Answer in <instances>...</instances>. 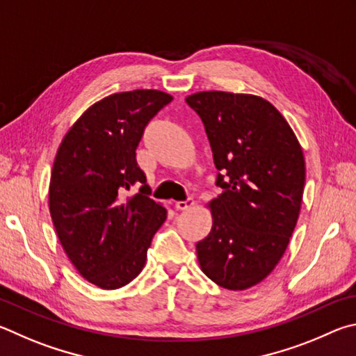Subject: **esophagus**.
Instances as JSON below:
<instances>
[{
    "mask_svg": "<svg viewBox=\"0 0 356 356\" xmlns=\"http://www.w3.org/2000/svg\"><path fill=\"white\" fill-rule=\"evenodd\" d=\"M192 207H194V200H192V198H188V200H184V202L175 203V209H178V211H186Z\"/></svg>",
    "mask_w": 356,
    "mask_h": 356,
    "instance_id": "1",
    "label": "esophagus"
}]
</instances>
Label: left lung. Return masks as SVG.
Returning a JSON list of instances; mask_svg holds the SVG:
<instances>
[{
	"label": "left lung",
	"instance_id": "left-lung-1",
	"mask_svg": "<svg viewBox=\"0 0 356 356\" xmlns=\"http://www.w3.org/2000/svg\"><path fill=\"white\" fill-rule=\"evenodd\" d=\"M202 118L222 194L209 203L213 228L197 242L204 275L244 291L275 269L302 207L305 158L284 117L264 98L198 92L186 98Z\"/></svg>",
	"mask_w": 356,
	"mask_h": 356
}]
</instances>
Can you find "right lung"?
Instances as JSON below:
<instances>
[{
    "label": "right lung",
    "instance_id": "obj_1",
    "mask_svg": "<svg viewBox=\"0 0 356 356\" xmlns=\"http://www.w3.org/2000/svg\"><path fill=\"white\" fill-rule=\"evenodd\" d=\"M172 99L142 89L106 97L78 118L56 154L49 181L56 233L76 270L102 289H118L139 275L167 217L149 198L136 148Z\"/></svg>",
    "mask_w": 356,
    "mask_h": 356
}]
</instances>
